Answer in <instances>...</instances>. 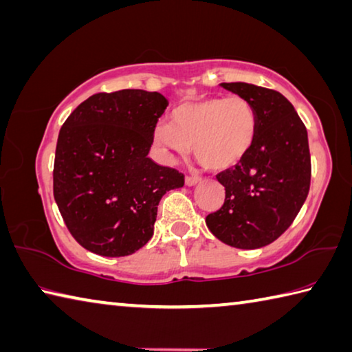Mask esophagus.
Returning <instances> with one entry per match:
<instances>
[{
	"mask_svg": "<svg viewBox=\"0 0 352 352\" xmlns=\"http://www.w3.org/2000/svg\"><path fill=\"white\" fill-rule=\"evenodd\" d=\"M201 178L200 177H195V175H188L186 178H184V183L188 184V186H194V184H197L198 182H200Z\"/></svg>",
	"mask_w": 352,
	"mask_h": 352,
	"instance_id": "34e87169",
	"label": "esophagus"
}]
</instances>
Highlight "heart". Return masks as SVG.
<instances>
[{
  "label": "heart",
  "instance_id": "obj_1",
  "mask_svg": "<svg viewBox=\"0 0 352 352\" xmlns=\"http://www.w3.org/2000/svg\"><path fill=\"white\" fill-rule=\"evenodd\" d=\"M257 132V111L248 100L206 97L175 106L169 124L158 123L152 137L168 154L184 155L192 146L204 169L226 170L251 152Z\"/></svg>",
  "mask_w": 352,
  "mask_h": 352
}]
</instances>
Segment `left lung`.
<instances>
[{"label": "left lung", "mask_w": 352, "mask_h": 352, "mask_svg": "<svg viewBox=\"0 0 352 352\" xmlns=\"http://www.w3.org/2000/svg\"><path fill=\"white\" fill-rule=\"evenodd\" d=\"M221 86L255 107L258 132L251 152L235 168L217 175L226 197L223 206L206 217V225L229 246L257 249L291 226L308 197V132L280 92L248 82Z\"/></svg>", "instance_id": "1"}]
</instances>
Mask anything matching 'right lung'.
Masks as SVG:
<instances>
[{
	"mask_svg": "<svg viewBox=\"0 0 352 352\" xmlns=\"http://www.w3.org/2000/svg\"><path fill=\"white\" fill-rule=\"evenodd\" d=\"M168 100L123 89L89 97L61 126L54 197L69 232L103 257H124L154 234L157 206L184 175L148 157Z\"/></svg>",
	"mask_w": 352,
	"mask_h": 352,
	"instance_id": "1",
	"label": "right lung"
}]
</instances>
